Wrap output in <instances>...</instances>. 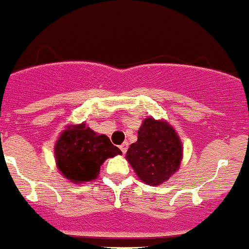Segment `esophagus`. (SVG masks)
<instances>
[{"mask_svg":"<svg viewBox=\"0 0 249 249\" xmlns=\"http://www.w3.org/2000/svg\"><path fill=\"white\" fill-rule=\"evenodd\" d=\"M128 146H129V144H128V142H123V143L121 144V147H120V148H121V151H122L123 153H126V152H127V149H128Z\"/></svg>","mask_w":249,"mask_h":249,"instance_id":"obj_1","label":"esophagus"}]
</instances>
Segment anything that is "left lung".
Wrapping results in <instances>:
<instances>
[{"instance_id":"obj_1","label":"left lung","mask_w":249,"mask_h":249,"mask_svg":"<svg viewBox=\"0 0 249 249\" xmlns=\"http://www.w3.org/2000/svg\"><path fill=\"white\" fill-rule=\"evenodd\" d=\"M183 147L176 129L164 120L147 117L138 129L137 142L127 151L128 160L141 181L160 186L181 166Z\"/></svg>"}]
</instances>
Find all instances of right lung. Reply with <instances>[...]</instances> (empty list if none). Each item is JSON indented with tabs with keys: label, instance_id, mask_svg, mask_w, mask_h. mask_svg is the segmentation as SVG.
Listing matches in <instances>:
<instances>
[{
	"label": "right lung",
	"instance_id": "add662e5",
	"mask_svg": "<svg viewBox=\"0 0 249 249\" xmlns=\"http://www.w3.org/2000/svg\"><path fill=\"white\" fill-rule=\"evenodd\" d=\"M122 155L106 135H98L86 123L68 124L54 144L56 166L72 183L93 181L107 158Z\"/></svg>",
	"mask_w": 249,
	"mask_h": 249
}]
</instances>
